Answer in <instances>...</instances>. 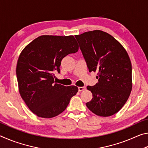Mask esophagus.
Here are the masks:
<instances>
[{
    "mask_svg": "<svg viewBox=\"0 0 148 148\" xmlns=\"http://www.w3.org/2000/svg\"><path fill=\"white\" fill-rule=\"evenodd\" d=\"M86 89V87H78V91H83Z\"/></svg>",
    "mask_w": 148,
    "mask_h": 148,
    "instance_id": "esophagus-1",
    "label": "esophagus"
}]
</instances>
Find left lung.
<instances>
[{"label": "left lung", "mask_w": 148, "mask_h": 148, "mask_svg": "<svg viewBox=\"0 0 148 148\" xmlns=\"http://www.w3.org/2000/svg\"><path fill=\"white\" fill-rule=\"evenodd\" d=\"M89 71L97 72L98 83L87 86L92 99L90 111L108 117L119 112L132 90V66L126 50L113 36L99 30L75 36Z\"/></svg>", "instance_id": "1"}]
</instances>
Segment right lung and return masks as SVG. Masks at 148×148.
Returning <instances> with one entry per match:
<instances>
[{
    "label": "right lung",
    "mask_w": 148,
    "mask_h": 148,
    "mask_svg": "<svg viewBox=\"0 0 148 148\" xmlns=\"http://www.w3.org/2000/svg\"><path fill=\"white\" fill-rule=\"evenodd\" d=\"M73 36L43 35L25 47L19 57L16 75L21 98L37 116L51 118L66 108L76 95V86L66 87L54 81L62 59L78 51Z\"/></svg>",
    "instance_id": "obj_1"
}]
</instances>
